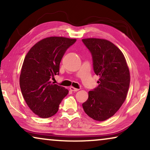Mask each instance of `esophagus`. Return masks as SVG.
Masks as SVG:
<instances>
[{"instance_id":"obj_1","label":"esophagus","mask_w":150,"mask_h":150,"mask_svg":"<svg viewBox=\"0 0 150 150\" xmlns=\"http://www.w3.org/2000/svg\"><path fill=\"white\" fill-rule=\"evenodd\" d=\"M69 89L71 90V91H74V92H76V91H79V89H76V88H74V87H69Z\"/></svg>"}]
</instances>
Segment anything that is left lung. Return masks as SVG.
<instances>
[{
	"label": "left lung",
	"instance_id": "left-lung-1",
	"mask_svg": "<svg viewBox=\"0 0 150 150\" xmlns=\"http://www.w3.org/2000/svg\"><path fill=\"white\" fill-rule=\"evenodd\" d=\"M82 42L91 52L94 72L100 76L98 86L89 91L83 107L88 116L102 122L114 115L126 100L130 71L122 51L112 42L97 38Z\"/></svg>",
	"mask_w": 150,
	"mask_h": 150
}]
</instances>
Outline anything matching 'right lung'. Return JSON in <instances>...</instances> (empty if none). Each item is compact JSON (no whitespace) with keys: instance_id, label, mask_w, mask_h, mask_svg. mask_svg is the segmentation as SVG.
Listing matches in <instances>:
<instances>
[{"instance_id":"1","label":"right lung","mask_w":150,"mask_h":150,"mask_svg":"<svg viewBox=\"0 0 150 150\" xmlns=\"http://www.w3.org/2000/svg\"><path fill=\"white\" fill-rule=\"evenodd\" d=\"M76 41L50 37L35 44L26 55L20 76V89L28 107L40 117L56 114L68 93V90L52 83L50 79L59 75L61 59Z\"/></svg>"}]
</instances>
